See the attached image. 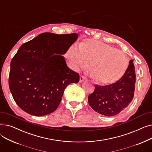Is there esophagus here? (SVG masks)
Masks as SVG:
<instances>
[{
    "label": "esophagus",
    "mask_w": 152,
    "mask_h": 152,
    "mask_svg": "<svg viewBox=\"0 0 152 152\" xmlns=\"http://www.w3.org/2000/svg\"><path fill=\"white\" fill-rule=\"evenodd\" d=\"M85 80H86V77L84 76H80V79H79V82L82 83L83 81H84Z\"/></svg>",
    "instance_id": "obj_1"
}]
</instances>
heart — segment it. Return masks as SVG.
Segmentation results:
<instances>
[{"label": "heart", "mask_w": 152, "mask_h": 152, "mask_svg": "<svg viewBox=\"0 0 152 152\" xmlns=\"http://www.w3.org/2000/svg\"><path fill=\"white\" fill-rule=\"evenodd\" d=\"M65 56L75 70L89 66L91 76L97 84L108 86L118 81L125 74L129 60L116 48L91 40L74 44L67 49Z\"/></svg>", "instance_id": "b5f03b06"}]
</instances>
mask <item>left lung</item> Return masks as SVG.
<instances>
[{"label":"left lung","mask_w":152,"mask_h":152,"mask_svg":"<svg viewBox=\"0 0 152 152\" xmlns=\"http://www.w3.org/2000/svg\"><path fill=\"white\" fill-rule=\"evenodd\" d=\"M133 61H129L125 74L116 83L103 86L95 85L88 102L96 112L106 116H115L129 105L134 97L136 80Z\"/></svg>","instance_id":"8db88e82"}]
</instances>
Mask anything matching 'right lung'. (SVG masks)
<instances>
[{
  "label": "right lung",
  "instance_id": "add662e5",
  "mask_svg": "<svg viewBox=\"0 0 152 152\" xmlns=\"http://www.w3.org/2000/svg\"><path fill=\"white\" fill-rule=\"evenodd\" d=\"M77 38L76 33H44L20 47L10 63L9 87L25 112L37 116L53 112L66 86L79 82V74L62 55Z\"/></svg>",
  "mask_w": 152,
  "mask_h": 152
}]
</instances>
